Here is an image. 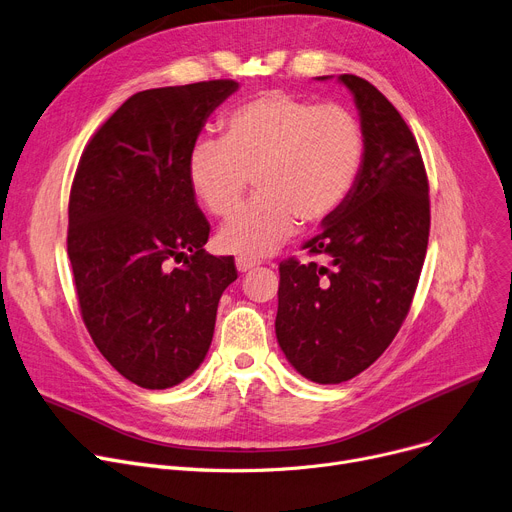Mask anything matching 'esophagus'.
<instances>
[{
    "label": "esophagus",
    "instance_id": "1",
    "mask_svg": "<svg viewBox=\"0 0 512 512\" xmlns=\"http://www.w3.org/2000/svg\"><path fill=\"white\" fill-rule=\"evenodd\" d=\"M258 264H260V260H258V258H250V256H239V258L235 260V266H237L239 273H248V270L256 268Z\"/></svg>",
    "mask_w": 512,
    "mask_h": 512
}]
</instances>
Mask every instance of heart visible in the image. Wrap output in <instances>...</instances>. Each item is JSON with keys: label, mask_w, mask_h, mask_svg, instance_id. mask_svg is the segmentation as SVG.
I'll use <instances>...</instances> for the list:
<instances>
[{"label": "heart", "mask_w": 512, "mask_h": 512, "mask_svg": "<svg viewBox=\"0 0 512 512\" xmlns=\"http://www.w3.org/2000/svg\"><path fill=\"white\" fill-rule=\"evenodd\" d=\"M221 130V140L194 142L188 179L210 215L229 219L254 177L260 194L219 237L223 250L239 256L275 252L297 221L312 227L335 217L362 171V126L335 103L266 90L235 107Z\"/></svg>", "instance_id": "obj_1"}]
</instances>
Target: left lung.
Returning <instances> with one entry per match:
<instances>
[{
  "label": "left lung",
  "mask_w": 512,
  "mask_h": 512,
  "mask_svg": "<svg viewBox=\"0 0 512 512\" xmlns=\"http://www.w3.org/2000/svg\"><path fill=\"white\" fill-rule=\"evenodd\" d=\"M339 80L362 117V171L339 213L304 244L324 262L279 264L277 339L289 364L318 384L351 380L393 343L430 235V186L413 132L374 84Z\"/></svg>",
  "instance_id": "obj_1"
}]
</instances>
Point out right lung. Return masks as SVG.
I'll return each mask as SVG.
<instances>
[{"mask_svg":"<svg viewBox=\"0 0 512 512\" xmlns=\"http://www.w3.org/2000/svg\"><path fill=\"white\" fill-rule=\"evenodd\" d=\"M235 80L132 95L88 140L68 204V256L90 339L130 382L161 390L192 376L237 279L210 256L188 157Z\"/></svg>","mask_w":512,"mask_h":512,"instance_id":"add662e5","label":"right lung"}]
</instances>
